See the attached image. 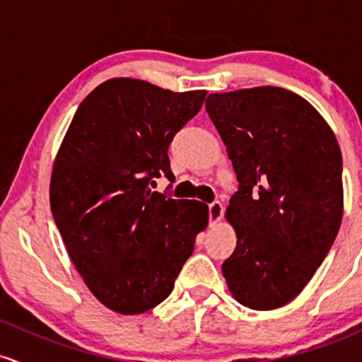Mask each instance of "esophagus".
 Listing matches in <instances>:
<instances>
[{
	"label": "esophagus",
	"instance_id": "34e87169",
	"mask_svg": "<svg viewBox=\"0 0 362 362\" xmlns=\"http://www.w3.org/2000/svg\"><path fill=\"white\" fill-rule=\"evenodd\" d=\"M222 214H224V205L221 202H212L209 205V222L210 226L217 224L222 218Z\"/></svg>",
	"mask_w": 362,
	"mask_h": 362
}]
</instances>
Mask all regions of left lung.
I'll list each match as a JSON object with an SVG mask.
<instances>
[{
  "instance_id": "1",
  "label": "left lung",
  "mask_w": 362,
  "mask_h": 362,
  "mask_svg": "<svg viewBox=\"0 0 362 362\" xmlns=\"http://www.w3.org/2000/svg\"><path fill=\"white\" fill-rule=\"evenodd\" d=\"M205 109L239 182L226 212L238 245L222 274L239 303L275 310L304 289L339 233L340 147L320 112L286 88L210 93Z\"/></svg>"
}]
</instances>
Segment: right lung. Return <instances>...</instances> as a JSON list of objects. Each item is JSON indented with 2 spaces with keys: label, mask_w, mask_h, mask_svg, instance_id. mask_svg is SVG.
<instances>
[{
  "label": "right lung",
  "mask_w": 362,
  "mask_h": 362,
  "mask_svg": "<svg viewBox=\"0 0 362 362\" xmlns=\"http://www.w3.org/2000/svg\"><path fill=\"white\" fill-rule=\"evenodd\" d=\"M205 95L112 78L73 116L52 169L51 212L73 265L109 310L140 315L164 301L206 227L205 203L152 189L160 174L174 177L169 145Z\"/></svg>",
  "instance_id": "obj_1"
}]
</instances>
